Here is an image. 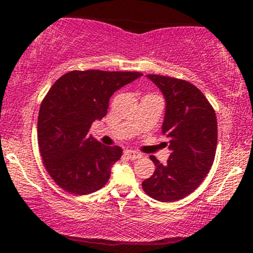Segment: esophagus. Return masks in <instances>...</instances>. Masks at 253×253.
Returning a JSON list of instances; mask_svg holds the SVG:
<instances>
[{"mask_svg": "<svg viewBox=\"0 0 253 253\" xmlns=\"http://www.w3.org/2000/svg\"><path fill=\"white\" fill-rule=\"evenodd\" d=\"M124 155H126V157L131 160H136V159H138V158H141V154H139V153L134 152V150H131V149L125 150Z\"/></svg>", "mask_w": 253, "mask_h": 253, "instance_id": "1", "label": "esophagus"}]
</instances>
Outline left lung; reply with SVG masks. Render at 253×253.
<instances>
[{"label": "left lung", "instance_id": "1", "mask_svg": "<svg viewBox=\"0 0 253 253\" xmlns=\"http://www.w3.org/2000/svg\"><path fill=\"white\" fill-rule=\"evenodd\" d=\"M165 99L162 133L171 150L165 165L155 157L154 174L142 182L148 196L175 202L192 193L205 180L215 157L218 126L213 108L202 91L182 79L147 75Z\"/></svg>", "mask_w": 253, "mask_h": 253}]
</instances>
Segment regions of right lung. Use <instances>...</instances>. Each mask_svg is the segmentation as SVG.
<instances>
[{"mask_svg": "<svg viewBox=\"0 0 253 253\" xmlns=\"http://www.w3.org/2000/svg\"><path fill=\"white\" fill-rule=\"evenodd\" d=\"M139 72L72 71L53 83L38 117V142L52 180L73 195H89L110 178L121 147H108L89 136L91 124L108 112L112 94Z\"/></svg>", "mask_w": 253, "mask_h": 253, "instance_id": "1", "label": "right lung"}]
</instances>
